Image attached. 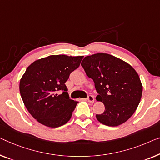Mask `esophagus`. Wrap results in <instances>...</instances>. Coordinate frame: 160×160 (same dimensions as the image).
I'll return each mask as SVG.
<instances>
[{
  "instance_id": "esophagus-1",
  "label": "esophagus",
  "mask_w": 160,
  "mask_h": 160,
  "mask_svg": "<svg viewBox=\"0 0 160 160\" xmlns=\"http://www.w3.org/2000/svg\"><path fill=\"white\" fill-rule=\"evenodd\" d=\"M88 102H90V103H94V101H95V98H94V96L93 95H88Z\"/></svg>"
}]
</instances>
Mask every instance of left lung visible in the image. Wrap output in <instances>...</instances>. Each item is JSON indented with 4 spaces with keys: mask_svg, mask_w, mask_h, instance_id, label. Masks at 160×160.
<instances>
[{
    "mask_svg": "<svg viewBox=\"0 0 160 160\" xmlns=\"http://www.w3.org/2000/svg\"><path fill=\"white\" fill-rule=\"evenodd\" d=\"M88 78L93 80L105 111L96 118L108 126L122 124L137 110L142 95L139 76L129 64L111 54L85 57L81 63Z\"/></svg>",
    "mask_w": 160,
    "mask_h": 160,
    "instance_id": "obj_1",
    "label": "left lung"
}]
</instances>
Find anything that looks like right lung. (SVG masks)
<instances>
[{"instance_id": "obj_1", "label": "right lung", "mask_w": 160, "mask_h": 160, "mask_svg": "<svg viewBox=\"0 0 160 160\" xmlns=\"http://www.w3.org/2000/svg\"><path fill=\"white\" fill-rule=\"evenodd\" d=\"M82 58L50 55L34 61L26 70L19 90L26 108L38 122L57 128L70 120L78 102L70 98L65 82ZM60 90L63 93L59 95Z\"/></svg>"}]
</instances>
